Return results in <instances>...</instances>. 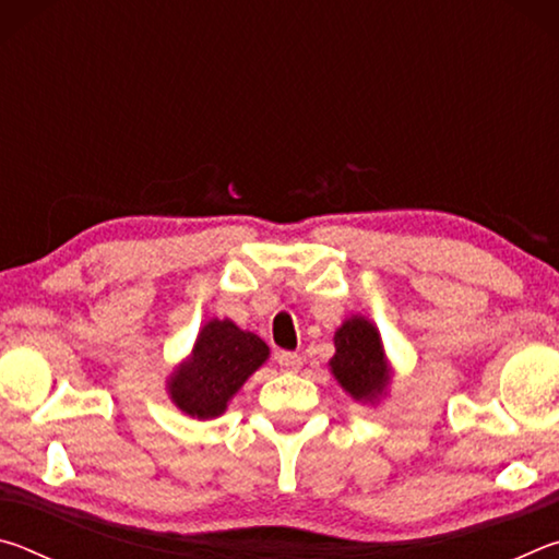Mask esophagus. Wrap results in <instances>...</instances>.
<instances>
[{
	"label": "esophagus",
	"mask_w": 559,
	"mask_h": 559,
	"mask_svg": "<svg viewBox=\"0 0 559 559\" xmlns=\"http://www.w3.org/2000/svg\"><path fill=\"white\" fill-rule=\"evenodd\" d=\"M276 359H278L281 370H286V372H298L302 367V357L298 353H278Z\"/></svg>",
	"instance_id": "esophagus-1"
}]
</instances>
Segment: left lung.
<instances>
[{
    "label": "left lung",
    "mask_w": 559,
    "mask_h": 559,
    "mask_svg": "<svg viewBox=\"0 0 559 559\" xmlns=\"http://www.w3.org/2000/svg\"><path fill=\"white\" fill-rule=\"evenodd\" d=\"M328 365L340 386L357 402H380L390 384L380 330L362 316L347 318L337 328L335 355Z\"/></svg>",
    "instance_id": "obj_1"
}]
</instances>
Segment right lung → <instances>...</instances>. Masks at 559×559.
<instances>
[{"instance_id": "right-lung-1", "label": "right lung", "mask_w": 559, "mask_h": 559, "mask_svg": "<svg viewBox=\"0 0 559 559\" xmlns=\"http://www.w3.org/2000/svg\"><path fill=\"white\" fill-rule=\"evenodd\" d=\"M269 359L259 335L234 325L229 318L210 320L197 335L192 353L169 377L173 402L194 419H214L231 396Z\"/></svg>"}]
</instances>
